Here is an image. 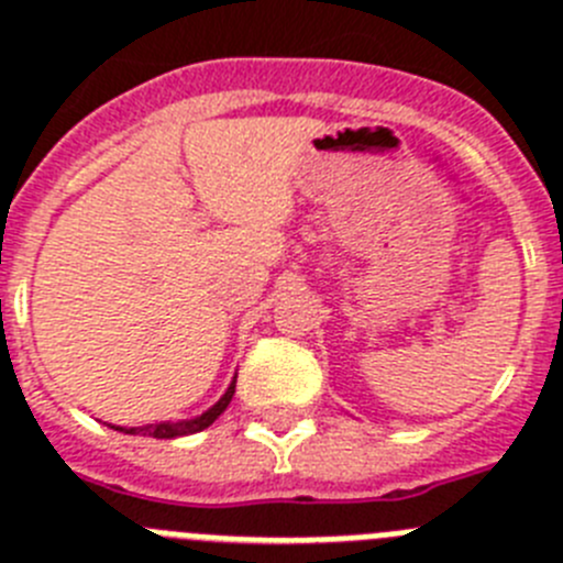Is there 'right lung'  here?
I'll use <instances>...</instances> for the list:
<instances>
[{
  "label": "right lung",
  "mask_w": 563,
  "mask_h": 563,
  "mask_svg": "<svg viewBox=\"0 0 563 563\" xmlns=\"http://www.w3.org/2000/svg\"><path fill=\"white\" fill-rule=\"evenodd\" d=\"M234 388H236V376L231 379L229 390H225L223 396H220L218 405H211L209 410L200 412L198 419H189V421H158V424H147V427H131V430H125V427H113V430L120 432H128V435H151V438H178V435H192V432H200L206 430L209 424H214L218 421L220 412L225 410V407L231 405V396H234Z\"/></svg>",
  "instance_id": "1"
}]
</instances>
